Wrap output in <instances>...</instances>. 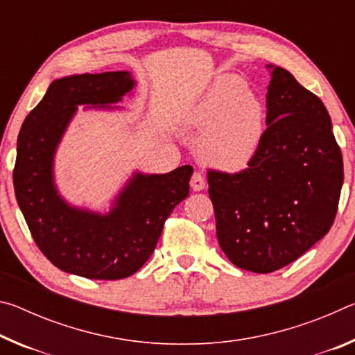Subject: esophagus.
<instances>
[{
  "label": "esophagus",
  "instance_id": "esophagus-1",
  "mask_svg": "<svg viewBox=\"0 0 355 355\" xmlns=\"http://www.w3.org/2000/svg\"><path fill=\"white\" fill-rule=\"evenodd\" d=\"M191 188L196 192L205 189V178L200 172H194V175L191 177Z\"/></svg>",
  "mask_w": 355,
  "mask_h": 355
}]
</instances>
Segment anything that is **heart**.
Here are the masks:
<instances>
[{
	"instance_id": "1",
	"label": "heart",
	"mask_w": 355,
	"mask_h": 355,
	"mask_svg": "<svg viewBox=\"0 0 355 355\" xmlns=\"http://www.w3.org/2000/svg\"><path fill=\"white\" fill-rule=\"evenodd\" d=\"M183 123L203 131L199 150L205 163L238 172L260 152L266 107L248 83L236 75H222L184 112Z\"/></svg>"
}]
</instances>
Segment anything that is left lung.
Returning a JSON list of instances; mask_svg holds the SVG:
<instances>
[{
    "mask_svg": "<svg viewBox=\"0 0 355 355\" xmlns=\"http://www.w3.org/2000/svg\"><path fill=\"white\" fill-rule=\"evenodd\" d=\"M260 152L239 173L208 171L220 249L235 266L268 274L286 266L334 224L343 156L322 101L290 71L266 65Z\"/></svg>",
    "mask_w": 355,
    "mask_h": 355,
    "instance_id": "left-lung-1",
    "label": "left lung"
}]
</instances>
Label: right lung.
<instances>
[{"instance_id":"obj_1","label":"right lung","mask_w":355,"mask_h":355,"mask_svg":"<svg viewBox=\"0 0 355 355\" xmlns=\"http://www.w3.org/2000/svg\"><path fill=\"white\" fill-rule=\"evenodd\" d=\"M136 86L130 71L70 75L55 80L28 114L17 141L14 189L29 232L48 260L64 272L117 280L139 271L172 209L189 194L191 166L167 173L135 172L107 213L73 207L55 183V155L78 106L122 110Z\"/></svg>"}]
</instances>
